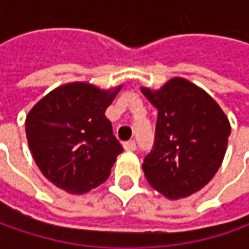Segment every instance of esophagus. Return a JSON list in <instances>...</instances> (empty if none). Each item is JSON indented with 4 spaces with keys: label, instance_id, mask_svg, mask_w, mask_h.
I'll use <instances>...</instances> for the list:
<instances>
[{
    "label": "esophagus",
    "instance_id": "esophagus-1",
    "mask_svg": "<svg viewBox=\"0 0 249 249\" xmlns=\"http://www.w3.org/2000/svg\"><path fill=\"white\" fill-rule=\"evenodd\" d=\"M123 147H124L126 151H136V149H137V144H136L134 140H130V141H126V142L123 144Z\"/></svg>",
    "mask_w": 249,
    "mask_h": 249
}]
</instances>
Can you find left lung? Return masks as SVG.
Returning a JSON list of instances; mask_svg holds the SVG:
<instances>
[{
  "label": "left lung",
  "instance_id": "1",
  "mask_svg": "<svg viewBox=\"0 0 249 249\" xmlns=\"http://www.w3.org/2000/svg\"><path fill=\"white\" fill-rule=\"evenodd\" d=\"M142 94L158 109L155 142L144 159L148 183L169 199L191 196L206 186L225 158L230 123L202 89L173 77Z\"/></svg>",
  "mask_w": 249,
  "mask_h": 249
}]
</instances>
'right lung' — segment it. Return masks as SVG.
<instances>
[{
    "instance_id": "1",
    "label": "right lung",
    "mask_w": 249,
    "mask_h": 249,
    "mask_svg": "<svg viewBox=\"0 0 249 249\" xmlns=\"http://www.w3.org/2000/svg\"><path fill=\"white\" fill-rule=\"evenodd\" d=\"M122 86L69 83L38 101L26 118L34 162L53 184L83 194L102 184L123 151L105 110Z\"/></svg>"
}]
</instances>
